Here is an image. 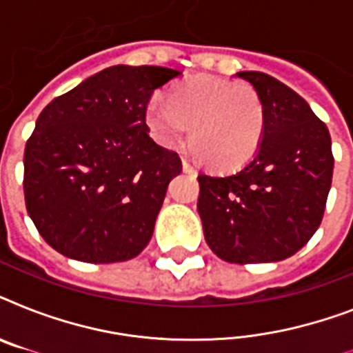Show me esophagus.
<instances>
[{"instance_id": "esophagus-1", "label": "esophagus", "mask_w": 353, "mask_h": 353, "mask_svg": "<svg viewBox=\"0 0 353 353\" xmlns=\"http://www.w3.org/2000/svg\"><path fill=\"white\" fill-rule=\"evenodd\" d=\"M183 170L187 172V174H196V168L187 159H183Z\"/></svg>"}]
</instances>
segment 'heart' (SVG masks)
Listing matches in <instances>:
<instances>
[{
	"mask_svg": "<svg viewBox=\"0 0 353 353\" xmlns=\"http://www.w3.org/2000/svg\"><path fill=\"white\" fill-rule=\"evenodd\" d=\"M146 124L161 144L174 146L188 133L209 165L232 170L256 154L265 128L260 95L249 84L220 77H194L174 85L168 99L152 97Z\"/></svg>",
	"mask_w": 353,
	"mask_h": 353,
	"instance_id": "1",
	"label": "heart"
}]
</instances>
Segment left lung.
Listing matches in <instances>:
<instances>
[{
  "instance_id": "left-lung-1",
  "label": "left lung",
  "mask_w": 353,
  "mask_h": 353,
  "mask_svg": "<svg viewBox=\"0 0 353 353\" xmlns=\"http://www.w3.org/2000/svg\"><path fill=\"white\" fill-rule=\"evenodd\" d=\"M262 99L265 128L256 155L227 176L199 174L198 212L205 240L231 263L293 256L323 221L334 155L326 124L285 84L240 71Z\"/></svg>"
}]
</instances>
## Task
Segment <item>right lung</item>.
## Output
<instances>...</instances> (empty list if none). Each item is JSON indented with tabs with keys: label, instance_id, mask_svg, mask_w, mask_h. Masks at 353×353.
I'll return each mask as SVG.
<instances>
[{
	"label": "right lung",
	"instance_id": "1",
	"mask_svg": "<svg viewBox=\"0 0 353 353\" xmlns=\"http://www.w3.org/2000/svg\"><path fill=\"white\" fill-rule=\"evenodd\" d=\"M179 71L113 65L49 102L23 155L30 220L49 245L90 263L148 245L181 159L150 137L146 104Z\"/></svg>",
	"mask_w": 353,
	"mask_h": 353
}]
</instances>
